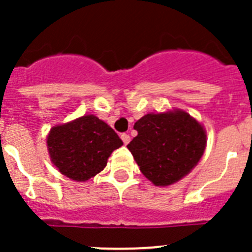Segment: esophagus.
<instances>
[{
  "instance_id": "esophagus-1",
  "label": "esophagus",
  "mask_w": 252,
  "mask_h": 252,
  "mask_svg": "<svg viewBox=\"0 0 252 252\" xmlns=\"http://www.w3.org/2000/svg\"><path fill=\"white\" fill-rule=\"evenodd\" d=\"M121 139H122V141H124V144H125V145H127L128 142H130L131 137L128 136L127 133H122V135H121Z\"/></svg>"
}]
</instances>
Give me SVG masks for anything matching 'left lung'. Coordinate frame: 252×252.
I'll list each match as a JSON object with an SVG mask.
<instances>
[{
    "instance_id": "left-lung-1",
    "label": "left lung",
    "mask_w": 252,
    "mask_h": 252,
    "mask_svg": "<svg viewBox=\"0 0 252 252\" xmlns=\"http://www.w3.org/2000/svg\"><path fill=\"white\" fill-rule=\"evenodd\" d=\"M127 145L140 170L154 186L168 187L195 168L207 146L203 125L179 108L151 112L133 125Z\"/></svg>"
}]
</instances>
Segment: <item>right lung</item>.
<instances>
[{
	"mask_svg": "<svg viewBox=\"0 0 252 252\" xmlns=\"http://www.w3.org/2000/svg\"><path fill=\"white\" fill-rule=\"evenodd\" d=\"M122 145L112 127L94 115L55 125L46 136L50 161L74 182H87L98 174L111 154Z\"/></svg>",
	"mask_w": 252,
	"mask_h": 252,
	"instance_id": "add662e5",
	"label": "right lung"
}]
</instances>
